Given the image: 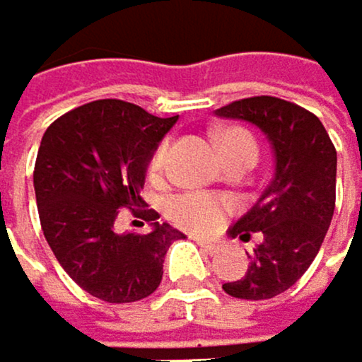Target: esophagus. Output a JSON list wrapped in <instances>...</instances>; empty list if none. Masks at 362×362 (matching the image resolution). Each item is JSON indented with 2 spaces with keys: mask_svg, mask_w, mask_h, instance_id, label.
<instances>
[{
  "mask_svg": "<svg viewBox=\"0 0 362 362\" xmlns=\"http://www.w3.org/2000/svg\"><path fill=\"white\" fill-rule=\"evenodd\" d=\"M195 242H197L199 248H202L204 252H209V255H215V252H220V250H222L220 244H213V242H206V240H195Z\"/></svg>",
  "mask_w": 362,
  "mask_h": 362,
  "instance_id": "34e87169",
  "label": "esophagus"
}]
</instances>
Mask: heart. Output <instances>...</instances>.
Here are the masks:
<instances>
[{
    "instance_id": "heart-1",
    "label": "heart",
    "mask_w": 362,
    "mask_h": 362,
    "mask_svg": "<svg viewBox=\"0 0 362 362\" xmlns=\"http://www.w3.org/2000/svg\"><path fill=\"white\" fill-rule=\"evenodd\" d=\"M217 145H220L224 160L242 151H250L257 156L255 140L242 129H222L217 134ZM167 158H169V142L165 140V142H160L149 158L147 173L151 177V182L160 185L167 177ZM230 209H233L230 199L224 195L206 193V191H187L169 199L167 215L175 226L185 228L189 233L211 235L224 224Z\"/></svg>"
}]
</instances>
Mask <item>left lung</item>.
Here are the masks:
<instances>
[{
	"label": "left lung",
	"instance_id": "8db88e82",
	"mask_svg": "<svg viewBox=\"0 0 362 362\" xmlns=\"http://www.w3.org/2000/svg\"><path fill=\"white\" fill-rule=\"evenodd\" d=\"M215 114L252 122L272 145L270 185L228 228L242 242L262 233L264 242L244 277L222 286L235 299H272L301 279L325 240L337 202V149L315 114L284 98H242Z\"/></svg>",
	"mask_w": 362,
	"mask_h": 362
}]
</instances>
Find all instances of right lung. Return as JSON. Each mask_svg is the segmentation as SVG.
<instances>
[{
  "mask_svg": "<svg viewBox=\"0 0 362 362\" xmlns=\"http://www.w3.org/2000/svg\"><path fill=\"white\" fill-rule=\"evenodd\" d=\"M175 120L103 98L63 114L41 138L35 193L43 235L70 279L96 299L149 297L163 281L169 246L185 237L160 224L153 209H140L149 158ZM118 208H129L152 230L118 233Z\"/></svg>",
  "mask_w": 362,
  "mask_h": 362,
  "instance_id": "1",
  "label": "right lung"
}]
</instances>
